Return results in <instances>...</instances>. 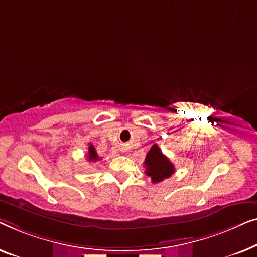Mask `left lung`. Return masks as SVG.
I'll return each instance as SVG.
<instances>
[{
	"instance_id": "1",
	"label": "left lung",
	"mask_w": 257,
	"mask_h": 257,
	"mask_svg": "<svg viewBox=\"0 0 257 257\" xmlns=\"http://www.w3.org/2000/svg\"><path fill=\"white\" fill-rule=\"evenodd\" d=\"M144 166H146V173L149 176L153 183L163 182L175 173V166L170 162V160L162 153L157 144H154L147 154L144 160Z\"/></svg>"
}]
</instances>
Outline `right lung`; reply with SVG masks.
<instances>
[{"label":"right lung","mask_w":257,"mask_h":257,"mask_svg":"<svg viewBox=\"0 0 257 257\" xmlns=\"http://www.w3.org/2000/svg\"><path fill=\"white\" fill-rule=\"evenodd\" d=\"M99 160H101V158L97 156L95 148H94L92 144H89V147H88V161L96 162V161H99Z\"/></svg>","instance_id":"1"}]
</instances>
